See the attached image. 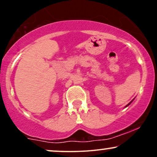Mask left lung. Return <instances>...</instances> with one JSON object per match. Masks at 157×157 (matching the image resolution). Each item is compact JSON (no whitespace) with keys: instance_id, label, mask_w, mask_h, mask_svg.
Instances as JSON below:
<instances>
[{"instance_id":"obj_1","label":"left lung","mask_w":157,"mask_h":157,"mask_svg":"<svg viewBox=\"0 0 157 157\" xmlns=\"http://www.w3.org/2000/svg\"><path fill=\"white\" fill-rule=\"evenodd\" d=\"M133 100H132V101H131L130 102H129V103H128V105H126V106H125V107H127V106H128L129 105H130V104L131 103V102H133Z\"/></svg>"}]
</instances>
